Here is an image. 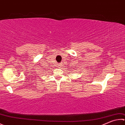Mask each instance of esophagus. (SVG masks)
Wrapping results in <instances>:
<instances>
[{"label":"esophagus","mask_w":125,"mask_h":125,"mask_svg":"<svg viewBox=\"0 0 125 125\" xmlns=\"http://www.w3.org/2000/svg\"><path fill=\"white\" fill-rule=\"evenodd\" d=\"M62 66V63H59V64H58L57 67L58 68H61Z\"/></svg>","instance_id":"esophagus-1"}]
</instances>
